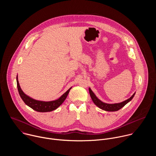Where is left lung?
<instances>
[{
	"mask_svg": "<svg viewBox=\"0 0 156 156\" xmlns=\"http://www.w3.org/2000/svg\"><path fill=\"white\" fill-rule=\"evenodd\" d=\"M89 91H90V94L91 96V98L93 101V102L96 105H97L98 107L100 108L105 110V111H109V112H114V111H117L122 108L123 106H125L128 102H129L134 97L135 93L133 94L131 97H130L129 99L127 100L120 102V103H117V104H107L102 102L100 101L94 94V93L91 90V88H89Z\"/></svg>",
	"mask_w": 156,
	"mask_h": 156,
	"instance_id": "1",
	"label": "left lung"
}]
</instances>
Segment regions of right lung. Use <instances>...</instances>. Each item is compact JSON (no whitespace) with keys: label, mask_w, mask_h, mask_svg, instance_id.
<instances>
[{"label":"right lung","mask_w":156,"mask_h":156,"mask_svg":"<svg viewBox=\"0 0 156 156\" xmlns=\"http://www.w3.org/2000/svg\"><path fill=\"white\" fill-rule=\"evenodd\" d=\"M16 83H17V87H18V93L22 100L23 101V102L28 106H29L33 110L37 111V112H51V111L57 108L64 102L66 97H67L70 90H71V87H70L69 90L66 93H65L59 99L55 101L44 102V101H40L33 99L30 97L28 96L27 95H26L23 92V91L21 90V89L20 86L19 82L18 80V76H16Z\"/></svg>","instance_id":"obj_1"}]
</instances>
